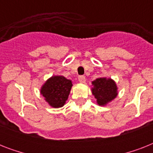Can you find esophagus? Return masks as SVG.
Segmentation results:
<instances>
[{"mask_svg":"<svg viewBox=\"0 0 153 153\" xmlns=\"http://www.w3.org/2000/svg\"><path fill=\"white\" fill-rule=\"evenodd\" d=\"M79 82H80V83H85L86 82V78H85V76H79Z\"/></svg>","mask_w":153,"mask_h":153,"instance_id":"1","label":"esophagus"}]
</instances>
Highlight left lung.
<instances>
[{
	"label": "left lung",
	"mask_w": 153,
	"mask_h": 153,
	"mask_svg": "<svg viewBox=\"0 0 153 153\" xmlns=\"http://www.w3.org/2000/svg\"><path fill=\"white\" fill-rule=\"evenodd\" d=\"M91 91L101 106L106 105L117 96V86L112 79L98 78L92 82Z\"/></svg>",
	"instance_id": "8db88e82"
}]
</instances>
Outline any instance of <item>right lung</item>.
<instances>
[{"label": "right lung", "instance_id": "obj_1", "mask_svg": "<svg viewBox=\"0 0 153 153\" xmlns=\"http://www.w3.org/2000/svg\"><path fill=\"white\" fill-rule=\"evenodd\" d=\"M72 86L71 80L62 75H53L41 86L40 94L51 107L60 108L66 103Z\"/></svg>", "mask_w": 153, "mask_h": 153}]
</instances>
